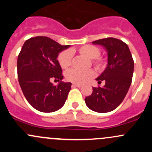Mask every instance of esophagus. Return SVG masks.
Returning <instances> with one entry per match:
<instances>
[{
	"mask_svg": "<svg viewBox=\"0 0 152 152\" xmlns=\"http://www.w3.org/2000/svg\"><path fill=\"white\" fill-rule=\"evenodd\" d=\"M73 87H82V85L81 84H77V83H73Z\"/></svg>",
	"mask_w": 152,
	"mask_h": 152,
	"instance_id": "esophagus-1",
	"label": "esophagus"
}]
</instances>
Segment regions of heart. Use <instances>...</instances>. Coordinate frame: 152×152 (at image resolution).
<instances>
[{"label":"heart","instance_id":"heart-1","mask_svg":"<svg viewBox=\"0 0 152 152\" xmlns=\"http://www.w3.org/2000/svg\"><path fill=\"white\" fill-rule=\"evenodd\" d=\"M78 52L82 56L90 59L91 63L94 65L97 70H103L105 66V62L100 56L101 50L98 47L93 45H85L76 49L65 50L58 56V62L62 69H67L71 65L73 53ZM95 73L92 69L87 70H79L76 69H70L65 73V77L68 81L73 83H84L89 79L94 76Z\"/></svg>","mask_w":152,"mask_h":152}]
</instances>
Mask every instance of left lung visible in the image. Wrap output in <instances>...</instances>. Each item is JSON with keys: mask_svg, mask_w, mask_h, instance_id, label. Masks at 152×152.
<instances>
[{"mask_svg": "<svg viewBox=\"0 0 152 152\" xmlns=\"http://www.w3.org/2000/svg\"><path fill=\"white\" fill-rule=\"evenodd\" d=\"M105 48L107 66L96 79L104 87H93V93L85 99L86 105L93 111L105 113L113 111L123 102L132 80L134 61L128 45L113 37L98 39L92 42Z\"/></svg>", "mask_w": 152, "mask_h": 152, "instance_id": "left-lung-1", "label": "left lung"}]
</instances>
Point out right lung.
<instances>
[{
	"label": "right lung",
	"instance_id": "1",
	"mask_svg": "<svg viewBox=\"0 0 152 152\" xmlns=\"http://www.w3.org/2000/svg\"><path fill=\"white\" fill-rule=\"evenodd\" d=\"M69 47L38 36L27 39L21 48L18 58V81L26 100L38 111L52 113L65 104L71 83L62 81L57 56ZM52 79L60 82L58 86L53 85Z\"/></svg>",
	"mask_w": 152,
	"mask_h": 152
}]
</instances>
